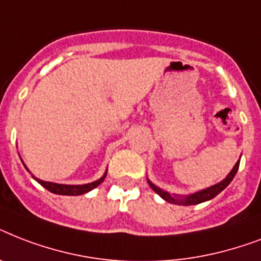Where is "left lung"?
Returning <instances> with one entry per match:
<instances>
[{
  "label": "left lung",
  "instance_id": "left-lung-1",
  "mask_svg": "<svg viewBox=\"0 0 261 261\" xmlns=\"http://www.w3.org/2000/svg\"><path fill=\"white\" fill-rule=\"evenodd\" d=\"M239 167H240V160L236 163V165L233 167V169L230 171V173L227 174L226 177L223 178L222 181L218 182V184H215V186H211L206 190H202V191H198V192H195V194H191V195H187V196H178V195H171L168 191H164L161 188H159L157 186H154L150 180H147L149 182V186L153 188L155 194H159L164 200H167L169 203H173V204H180V206H192V204H199V203H203V202H207V200H210V199L215 198L219 192H222L225 188H226L230 181L233 180V177L236 176L237 171H239Z\"/></svg>",
  "mask_w": 261,
  "mask_h": 261
}]
</instances>
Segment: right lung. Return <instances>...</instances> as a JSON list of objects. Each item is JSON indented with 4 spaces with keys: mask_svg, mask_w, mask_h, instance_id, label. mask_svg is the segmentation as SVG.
I'll return each mask as SVG.
<instances>
[{
    "mask_svg": "<svg viewBox=\"0 0 261 261\" xmlns=\"http://www.w3.org/2000/svg\"><path fill=\"white\" fill-rule=\"evenodd\" d=\"M24 167H25V165H24ZM25 169L28 171V168L27 167H25ZM106 176H107V172L102 174V177H100L98 180H96V181L89 182V184H83V186H66V184H57V182L43 181V180H40V178H38V177H35V176H32V177H34L35 180H36V181L40 184V186L44 187L46 190H48L50 192H53V194L83 195V194H87V192H89V191H92L93 188H96L98 184H101L102 180L106 178Z\"/></svg>",
    "mask_w": 261,
    "mask_h": 261,
    "instance_id": "1",
    "label": "right lung"
}]
</instances>
